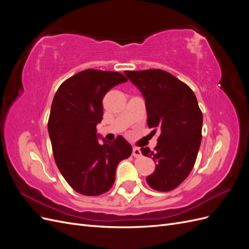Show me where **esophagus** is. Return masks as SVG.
<instances>
[{
    "instance_id": "1",
    "label": "esophagus",
    "mask_w": 249,
    "mask_h": 249,
    "mask_svg": "<svg viewBox=\"0 0 249 249\" xmlns=\"http://www.w3.org/2000/svg\"><path fill=\"white\" fill-rule=\"evenodd\" d=\"M132 155H133V157H135V158L141 157V150H140L138 147H134V148H133Z\"/></svg>"
}]
</instances>
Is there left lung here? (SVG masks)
Returning <instances> with one entry per match:
<instances>
[{
  "label": "left lung",
  "instance_id": "8db88e82",
  "mask_svg": "<svg viewBox=\"0 0 249 249\" xmlns=\"http://www.w3.org/2000/svg\"><path fill=\"white\" fill-rule=\"evenodd\" d=\"M145 99L147 124L160 131L154 150L141 147L156 162L146 182L154 190L167 192L189 176L201 142L202 113L192 89L162 70L124 71Z\"/></svg>",
  "mask_w": 249,
  "mask_h": 249
}]
</instances>
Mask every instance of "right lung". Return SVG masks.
<instances>
[{"mask_svg":"<svg viewBox=\"0 0 249 249\" xmlns=\"http://www.w3.org/2000/svg\"><path fill=\"white\" fill-rule=\"evenodd\" d=\"M126 81L117 71L85 70L65 80L53 100L48 130L54 159L69 185L86 196L109 191L118 163L132 154L122 136L100 144L96 135L105 94Z\"/></svg>","mask_w":249,"mask_h":249,"instance_id":"add662e5","label":"right lung"}]
</instances>
